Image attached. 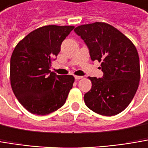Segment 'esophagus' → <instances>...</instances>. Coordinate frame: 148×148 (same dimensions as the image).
I'll use <instances>...</instances> for the list:
<instances>
[{"label":"esophagus","mask_w":148,"mask_h":148,"mask_svg":"<svg viewBox=\"0 0 148 148\" xmlns=\"http://www.w3.org/2000/svg\"><path fill=\"white\" fill-rule=\"evenodd\" d=\"M82 78V77H81V76H75V79L76 80H80Z\"/></svg>","instance_id":"34e87169"}]
</instances>
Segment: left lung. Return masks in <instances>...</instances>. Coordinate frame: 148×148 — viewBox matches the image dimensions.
I'll return each instance as SVG.
<instances>
[{
    "mask_svg": "<svg viewBox=\"0 0 148 148\" xmlns=\"http://www.w3.org/2000/svg\"><path fill=\"white\" fill-rule=\"evenodd\" d=\"M75 33L86 44L92 60L101 61L100 78L89 77L92 88L84 94L91 110L105 116L118 114L134 98L140 81V60L132 42L104 23L77 27Z\"/></svg>",
    "mask_w": 148,
    "mask_h": 148,
    "instance_id": "1",
    "label": "left lung"
}]
</instances>
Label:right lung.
I'll return each mask as SVG.
<instances>
[{
  "label": "right lung",
  "mask_w": 148,
  "mask_h": 148,
  "mask_svg": "<svg viewBox=\"0 0 148 148\" xmlns=\"http://www.w3.org/2000/svg\"><path fill=\"white\" fill-rule=\"evenodd\" d=\"M73 26L49 25L28 34L16 45L10 61L12 91L32 114L45 115L64 105L74 82L73 76H60L49 70L63 40Z\"/></svg>",
  "instance_id": "add662e5"
}]
</instances>
